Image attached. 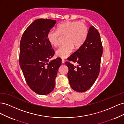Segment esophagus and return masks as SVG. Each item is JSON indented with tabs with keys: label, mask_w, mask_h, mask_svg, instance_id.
I'll use <instances>...</instances> for the list:
<instances>
[{
	"label": "esophagus",
	"mask_w": 124,
	"mask_h": 124,
	"mask_svg": "<svg viewBox=\"0 0 124 124\" xmlns=\"http://www.w3.org/2000/svg\"><path fill=\"white\" fill-rule=\"evenodd\" d=\"M62 63H64V62H65V60L63 59H62Z\"/></svg>",
	"instance_id": "esophagus-1"
}]
</instances>
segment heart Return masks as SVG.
<instances>
[{
    "mask_svg": "<svg viewBox=\"0 0 124 124\" xmlns=\"http://www.w3.org/2000/svg\"><path fill=\"white\" fill-rule=\"evenodd\" d=\"M56 30H50L47 33V40L51 46H57L59 35H65V44L60 46L55 52L56 55L61 58H67L72 53L74 46L80 47L87 38L88 28L83 22L66 21L59 24Z\"/></svg>",
    "mask_w": 124,
    "mask_h": 124,
    "instance_id": "heart-1",
    "label": "heart"
}]
</instances>
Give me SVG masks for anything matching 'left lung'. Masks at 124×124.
I'll list each match as a JSON object with an SVG mask.
<instances>
[{"label":"left lung","mask_w":124,"mask_h":124,"mask_svg":"<svg viewBox=\"0 0 124 124\" xmlns=\"http://www.w3.org/2000/svg\"><path fill=\"white\" fill-rule=\"evenodd\" d=\"M102 51L99 33L92 26L84 43L68 58L78 65L75 66L69 62H65L69 69V84L74 91L84 92L95 83L100 72Z\"/></svg>","instance_id":"8db88e82"}]
</instances>
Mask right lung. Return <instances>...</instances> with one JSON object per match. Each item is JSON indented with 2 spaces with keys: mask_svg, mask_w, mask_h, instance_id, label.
I'll return each instance as SVG.
<instances>
[{
  "mask_svg": "<svg viewBox=\"0 0 124 124\" xmlns=\"http://www.w3.org/2000/svg\"><path fill=\"white\" fill-rule=\"evenodd\" d=\"M56 20L37 19L25 30L20 45V66L25 80L32 91L46 95L54 89L62 59H51L54 51L47 40V33Z\"/></svg>",
  "mask_w": 124,
  "mask_h": 124,
  "instance_id": "add662e5",
  "label": "right lung"
}]
</instances>
